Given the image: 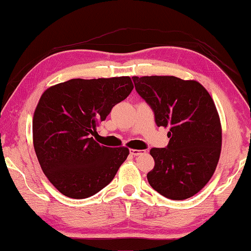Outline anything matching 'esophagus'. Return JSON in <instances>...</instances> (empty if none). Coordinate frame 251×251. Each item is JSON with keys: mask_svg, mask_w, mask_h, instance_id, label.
<instances>
[{"mask_svg": "<svg viewBox=\"0 0 251 251\" xmlns=\"http://www.w3.org/2000/svg\"><path fill=\"white\" fill-rule=\"evenodd\" d=\"M144 152H146V151H144V150H142V151H141V150H135V149L130 150V154H132V156H134V157L139 156V154L144 153Z\"/></svg>", "mask_w": 251, "mask_h": 251, "instance_id": "1", "label": "esophagus"}]
</instances>
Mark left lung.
<instances>
[{"label": "left lung", "instance_id": "1", "mask_svg": "<svg viewBox=\"0 0 251 251\" xmlns=\"http://www.w3.org/2000/svg\"><path fill=\"white\" fill-rule=\"evenodd\" d=\"M133 82L157 126L169 128L168 146L150 150L154 167L148 182L168 199L195 196L209 182L221 156L222 126L213 99L197 80L134 76Z\"/></svg>", "mask_w": 251, "mask_h": 251}]
</instances>
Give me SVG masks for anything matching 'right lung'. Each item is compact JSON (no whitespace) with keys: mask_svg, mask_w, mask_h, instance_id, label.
Listing matches in <instances>:
<instances>
[{"mask_svg":"<svg viewBox=\"0 0 251 251\" xmlns=\"http://www.w3.org/2000/svg\"><path fill=\"white\" fill-rule=\"evenodd\" d=\"M133 87L128 76L74 78L42 94L33 118L34 149L42 171L63 196L85 199L114 179L129 150L100 146L92 135Z\"/></svg>","mask_w":251,"mask_h":251,"instance_id":"obj_1","label":"right lung"}]
</instances>
